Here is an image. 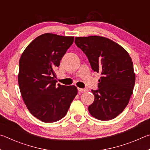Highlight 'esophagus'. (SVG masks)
Returning <instances> with one entry per match:
<instances>
[{
    "label": "esophagus",
    "instance_id": "34e87169",
    "mask_svg": "<svg viewBox=\"0 0 150 150\" xmlns=\"http://www.w3.org/2000/svg\"><path fill=\"white\" fill-rule=\"evenodd\" d=\"M78 90L80 91V92H85V91H87V89H83V88H78Z\"/></svg>",
    "mask_w": 150,
    "mask_h": 150
}]
</instances>
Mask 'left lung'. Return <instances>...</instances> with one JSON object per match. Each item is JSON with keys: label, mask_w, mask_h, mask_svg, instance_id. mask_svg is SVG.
I'll return each instance as SVG.
<instances>
[{"label": "left lung", "mask_w": 150, "mask_h": 150, "mask_svg": "<svg viewBox=\"0 0 150 150\" xmlns=\"http://www.w3.org/2000/svg\"><path fill=\"white\" fill-rule=\"evenodd\" d=\"M75 43L84 52L92 70L101 73L98 90L88 107L97 119H115L129 102L135 83L133 62L128 52L113 41L100 36L78 37Z\"/></svg>", "instance_id": "obj_1"}]
</instances>
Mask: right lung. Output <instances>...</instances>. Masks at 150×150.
Listing matches in <instances>:
<instances>
[{
  "mask_svg": "<svg viewBox=\"0 0 150 150\" xmlns=\"http://www.w3.org/2000/svg\"><path fill=\"white\" fill-rule=\"evenodd\" d=\"M73 42L72 36L42 34L20 57L18 80L21 95L30 112L42 122L62 119L78 93L76 86L57 85L54 79V70Z\"/></svg>",
  "mask_w": 150,
  "mask_h": 150,
  "instance_id": "1",
  "label": "right lung"
}]
</instances>
